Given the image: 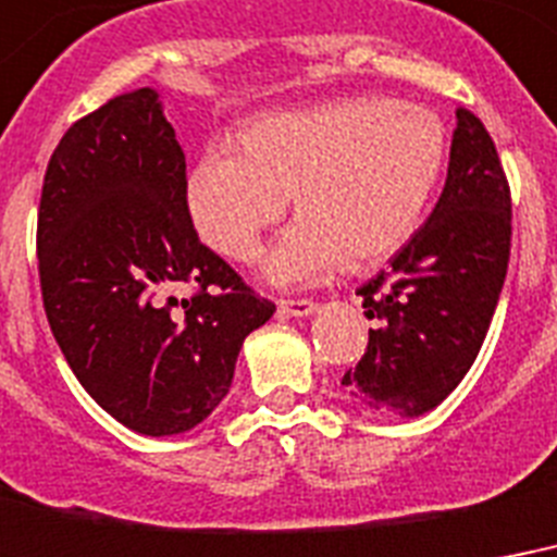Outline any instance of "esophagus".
Returning a JSON list of instances; mask_svg holds the SVG:
<instances>
[{"label":"esophagus","instance_id":"obj_1","mask_svg":"<svg viewBox=\"0 0 557 557\" xmlns=\"http://www.w3.org/2000/svg\"><path fill=\"white\" fill-rule=\"evenodd\" d=\"M278 310L287 313V317H310L317 310V301L310 299H282L278 301Z\"/></svg>","mask_w":557,"mask_h":557}]
</instances>
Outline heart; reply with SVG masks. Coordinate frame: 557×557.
Listing matches in <instances>:
<instances>
[{
	"instance_id": "obj_1",
	"label": "heart",
	"mask_w": 557,
	"mask_h": 557,
	"mask_svg": "<svg viewBox=\"0 0 557 557\" xmlns=\"http://www.w3.org/2000/svg\"><path fill=\"white\" fill-rule=\"evenodd\" d=\"M238 149L211 148L191 168L194 226L220 256L252 261L290 200L296 223L267 258V275L310 284L407 244L442 176L447 133L418 103L348 98L261 115L238 133Z\"/></svg>"
}]
</instances>
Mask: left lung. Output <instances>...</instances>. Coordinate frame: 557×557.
<instances>
[{"label":"left lung","mask_w":557,"mask_h":557,"mask_svg":"<svg viewBox=\"0 0 557 557\" xmlns=\"http://www.w3.org/2000/svg\"><path fill=\"white\" fill-rule=\"evenodd\" d=\"M511 191L485 124L459 107L444 191L386 270L360 287L369 346L343 386L377 412L424 416L459 386L497 310Z\"/></svg>","instance_id":"1"}]
</instances>
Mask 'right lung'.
<instances>
[{
	"mask_svg": "<svg viewBox=\"0 0 557 557\" xmlns=\"http://www.w3.org/2000/svg\"><path fill=\"white\" fill-rule=\"evenodd\" d=\"M37 261L69 369L141 435L209 418L244 339L275 310L197 238L185 153L150 86L115 95L60 139L42 180ZM180 286L193 287L183 302Z\"/></svg>",
	"mask_w": 557,
	"mask_h": 557,
	"instance_id": "add662e5",
	"label": "right lung"
}]
</instances>
